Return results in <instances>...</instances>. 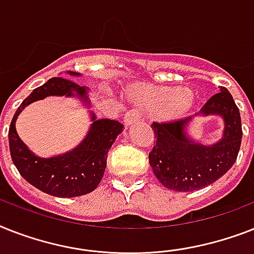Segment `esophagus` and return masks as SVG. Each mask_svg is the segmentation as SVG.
Instances as JSON below:
<instances>
[{"label": "esophagus", "instance_id": "obj_1", "mask_svg": "<svg viewBox=\"0 0 254 254\" xmlns=\"http://www.w3.org/2000/svg\"><path fill=\"white\" fill-rule=\"evenodd\" d=\"M139 119H141V112H139L138 109L133 108L125 113V116H124V124H125L127 127H129V125H131L133 123L138 121Z\"/></svg>", "mask_w": 254, "mask_h": 254}]
</instances>
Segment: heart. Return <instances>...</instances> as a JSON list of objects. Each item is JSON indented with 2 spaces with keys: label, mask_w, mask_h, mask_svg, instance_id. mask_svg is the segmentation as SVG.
<instances>
[{
  "label": "heart",
  "mask_w": 254,
  "mask_h": 254,
  "mask_svg": "<svg viewBox=\"0 0 254 254\" xmlns=\"http://www.w3.org/2000/svg\"><path fill=\"white\" fill-rule=\"evenodd\" d=\"M190 98V91L187 88H176V90H150L147 92V99L154 103H175L184 104Z\"/></svg>",
  "instance_id": "1"
}]
</instances>
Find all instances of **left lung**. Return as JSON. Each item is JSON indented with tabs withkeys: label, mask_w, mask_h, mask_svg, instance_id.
<instances>
[{
	"label": "left lung",
	"mask_w": 254,
	"mask_h": 254,
	"mask_svg": "<svg viewBox=\"0 0 254 254\" xmlns=\"http://www.w3.org/2000/svg\"><path fill=\"white\" fill-rule=\"evenodd\" d=\"M198 114H218L224 119V135L214 145H201L189 138L186 127L194 116L152 123L155 141L148 160L156 179L167 189L198 190L223 176L236 162L243 130L240 112L230 91L220 87L194 116Z\"/></svg>",
	"instance_id": "obj_1"
}]
</instances>
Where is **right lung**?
Wrapping results in <instances>:
<instances>
[{
  "label": "right lung",
  "instance_id": "1",
  "mask_svg": "<svg viewBox=\"0 0 254 254\" xmlns=\"http://www.w3.org/2000/svg\"><path fill=\"white\" fill-rule=\"evenodd\" d=\"M79 73L67 71L66 77H79ZM77 96L86 106H90L87 88L80 87L71 79L61 77L51 78L43 86L35 88L19 108L16 109L9 129V146L11 159L16 170L31 185L39 190L55 197H78L96 189L103 179L107 167L108 151L124 125L116 120H96L91 112V127L87 135L71 151L52 158L35 155L19 138L15 129V121L19 113L28 104L47 96Z\"/></svg>",
  "mask_w": 254,
  "mask_h": 254
}]
</instances>
